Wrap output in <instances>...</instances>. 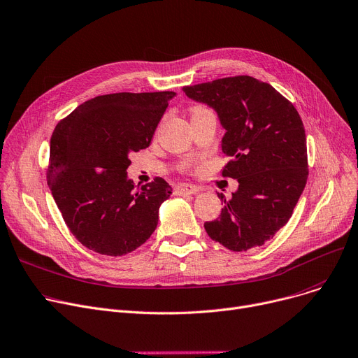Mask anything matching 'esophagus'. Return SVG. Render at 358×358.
<instances>
[{"instance_id": "1", "label": "esophagus", "mask_w": 358, "mask_h": 358, "mask_svg": "<svg viewBox=\"0 0 358 358\" xmlns=\"http://www.w3.org/2000/svg\"><path fill=\"white\" fill-rule=\"evenodd\" d=\"M199 191V187L191 183H180L175 187V194L178 195H194Z\"/></svg>"}]
</instances>
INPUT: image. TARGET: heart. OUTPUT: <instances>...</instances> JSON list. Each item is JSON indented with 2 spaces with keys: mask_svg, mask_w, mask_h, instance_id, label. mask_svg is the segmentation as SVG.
<instances>
[{
  "mask_svg": "<svg viewBox=\"0 0 358 358\" xmlns=\"http://www.w3.org/2000/svg\"><path fill=\"white\" fill-rule=\"evenodd\" d=\"M199 110H203V107H194L191 113H195V111H199Z\"/></svg>",
  "mask_w": 358,
  "mask_h": 358,
  "instance_id": "1",
  "label": "heart"
}]
</instances>
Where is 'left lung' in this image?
<instances>
[{
    "label": "left lung",
    "mask_w": 358,
    "mask_h": 358,
    "mask_svg": "<svg viewBox=\"0 0 358 358\" xmlns=\"http://www.w3.org/2000/svg\"><path fill=\"white\" fill-rule=\"evenodd\" d=\"M196 102L214 108L225 134L222 152L231 157L222 176L238 189L218 220L205 231L228 250L247 251L273 238L292 217L308 179L303 122L282 94L266 82L240 75L183 87Z\"/></svg>",
    "instance_id": "8db88e82"
}]
</instances>
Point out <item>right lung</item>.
<instances>
[{
  "mask_svg": "<svg viewBox=\"0 0 358 358\" xmlns=\"http://www.w3.org/2000/svg\"><path fill=\"white\" fill-rule=\"evenodd\" d=\"M176 94L118 92L80 103L50 138L48 185L75 238L95 253L124 256L155 233L172 187L162 178L134 186L129 155L150 145Z\"/></svg>",
  "mask_w": 358,
  "mask_h": 358,
  "instance_id": "1",
  "label": "right lung"
}]
</instances>
